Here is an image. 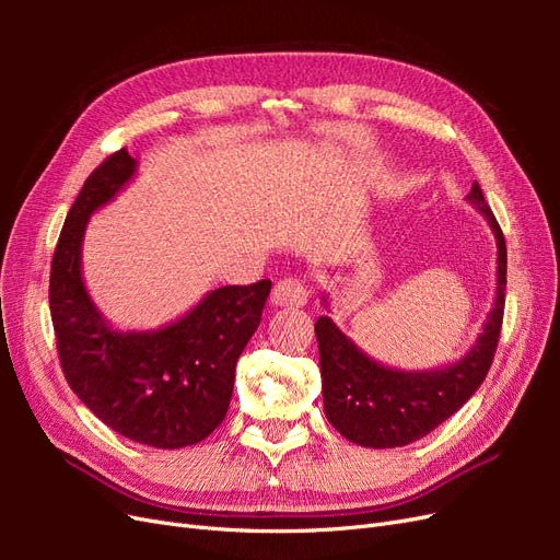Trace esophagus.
<instances>
[{
	"instance_id": "esophagus-1",
	"label": "esophagus",
	"mask_w": 560,
	"mask_h": 560,
	"mask_svg": "<svg viewBox=\"0 0 560 560\" xmlns=\"http://www.w3.org/2000/svg\"><path fill=\"white\" fill-rule=\"evenodd\" d=\"M273 306H287V308H301L308 301V287L299 278H284L276 282L273 294H270Z\"/></svg>"
}]
</instances>
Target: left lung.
Returning <instances> with one entry per match:
<instances>
[{
	"mask_svg": "<svg viewBox=\"0 0 560 560\" xmlns=\"http://www.w3.org/2000/svg\"><path fill=\"white\" fill-rule=\"evenodd\" d=\"M467 200L486 217L495 233L498 290L493 311L483 322V331L460 362L428 371L383 366L354 346L329 315H322L315 322L325 413L352 444L397 448L418 442L455 411H460L493 364L504 313L506 245L498 219L490 212L477 182L471 184Z\"/></svg>",
	"mask_w": 560,
	"mask_h": 560,
	"instance_id": "1",
	"label": "left lung"
}]
</instances>
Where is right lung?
<instances>
[{"label":"right lung","mask_w":560,"mask_h":560,"mask_svg":"<svg viewBox=\"0 0 560 560\" xmlns=\"http://www.w3.org/2000/svg\"><path fill=\"white\" fill-rule=\"evenodd\" d=\"M138 171L118 149L83 182L50 264L48 306L62 374L74 395L114 432L154 448H184L224 420L235 364L261 322L270 280L226 284L154 331L114 329L81 276L91 214Z\"/></svg>","instance_id":"1"}]
</instances>
